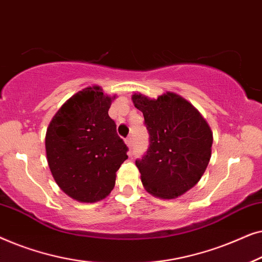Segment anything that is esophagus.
Masks as SVG:
<instances>
[{"label": "esophagus", "mask_w": 262, "mask_h": 262, "mask_svg": "<svg viewBox=\"0 0 262 262\" xmlns=\"http://www.w3.org/2000/svg\"><path fill=\"white\" fill-rule=\"evenodd\" d=\"M125 143H126V145L128 146V148H131V146H132V137H131V136H128V137L125 138Z\"/></svg>", "instance_id": "1"}]
</instances>
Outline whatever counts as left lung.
Segmentation results:
<instances>
[{
	"label": "left lung",
	"instance_id": "8db88e82",
	"mask_svg": "<svg viewBox=\"0 0 262 262\" xmlns=\"http://www.w3.org/2000/svg\"><path fill=\"white\" fill-rule=\"evenodd\" d=\"M132 101L144 116L150 144L136 161L150 194L175 199L198 184L211 159L212 131L198 110L177 93L157 99L135 93Z\"/></svg>",
	"mask_w": 262,
	"mask_h": 262
}]
</instances>
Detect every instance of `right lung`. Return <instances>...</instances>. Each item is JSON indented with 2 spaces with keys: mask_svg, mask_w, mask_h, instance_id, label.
Here are the masks:
<instances>
[{
  "mask_svg": "<svg viewBox=\"0 0 262 262\" xmlns=\"http://www.w3.org/2000/svg\"><path fill=\"white\" fill-rule=\"evenodd\" d=\"M117 95L93 85L77 92L57 111L46 130V159L59 188L81 203L105 199L116 185L127 146L108 116Z\"/></svg>",
  "mask_w": 262,
  "mask_h": 262,
  "instance_id": "obj_1",
  "label": "right lung"
}]
</instances>
